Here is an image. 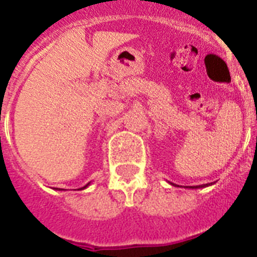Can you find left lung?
Segmentation results:
<instances>
[{
	"label": "left lung",
	"mask_w": 257,
	"mask_h": 257,
	"mask_svg": "<svg viewBox=\"0 0 257 257\" xmlns=\"http://www.w3.org/2000/svg\"><path fill=\"white\" fill-rule=\"evenodd\" d=\"M171 185H173V186H177V185H175V184H172V182H171ZM211 185H212V182H211V184L198 185V186H187V187H189V189H200V187H207V186H211Z\"/></svg>",
	"instance_id": "left-lung-1"
}]
</instances>
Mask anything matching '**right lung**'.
<instances>
[{
    "label": "right lung",
    "mask_w": 257,
    "mask_h": 257,
    "mask_svg": "<svg viewBox=\"0 0 257 257\" xmlns=\"http://www.w3.org/2000/svg\"><path fill=\"white\" fill-rule=\"evenodd\" d=\"M89 185H90V182H89V184H86V185H85V186H84V187H81V189H80V190H84V189H86V187H88V186H89Z\"/></svg>",
    "instance_id": "1"
}]
</instances>
